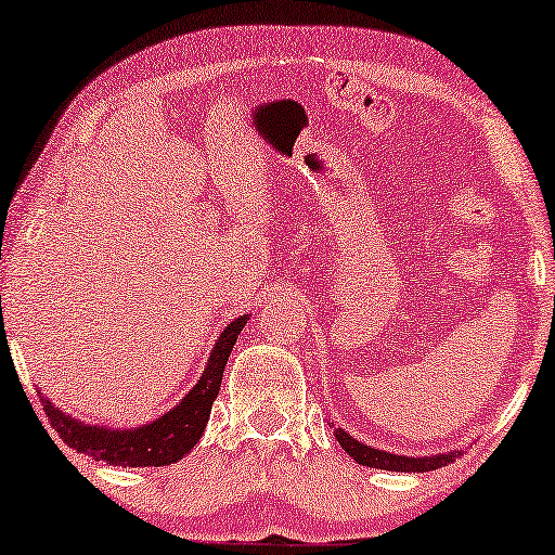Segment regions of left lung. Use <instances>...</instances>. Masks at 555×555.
I'll return each instance as SVG.
<instances>
[{
    "label": "left lung",
    "mask_w": 555,
    "mask_h": 555,
    "mask_svg": "<svg viewBox=\"0 0 555 555\" xmlns=\"http://www.w3.org/2000/svg\"><path fill=\"white\" fill-rule=\"evenodd\" d=\"M336 439L359 465L378 467V469H393V473H429V469L444 467L447 462H454L460 452H444L431 454V457H401V454H389L384 450H374V447L359 442V439L348 437L344 429H336Z\"/></svg>",
    "instance_id": "left-lung-1"
}]
</instances>
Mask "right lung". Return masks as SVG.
Returning <instances> with one entry per match:
<instances>
[{
  "mask_svg": "<svg viewBox=\"0 0 555 555\" xmlns=\"http://www.w3.org/2000/svg\"><path fill=\"white\" fill-rule=\"evenodd\" d=\"M249 321L247 315L234 318L219 336L215 351L209 356L207 369L199 384L186 393L184 401L164 414L162 420L143 424L139 429H101L88 427L78 420H70L42 399L44 416H48L52 429L60 439L73 450L90 454L93 460H103L118 467H164L184 457L192 447L199 442L204 427H207L211 404H215L222 374L230 359L232 346L237 344L240 331Z\"/></svg>",
  "mask_w": 555,
  "mask_h": 555,
  "instance_id": "add662e5",
  "label": "right lung"
}]
</instances>
